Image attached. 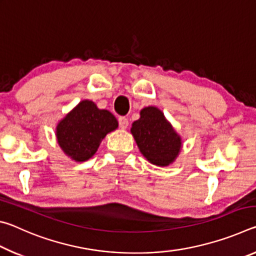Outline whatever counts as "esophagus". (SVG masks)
Returning <instances> with one entry per match:
<instances>
[{
	"mask_svg": "<svg viewBox=\"0 0 256 256\" xmlns=\"http://www.w3.org/2000/svg\"><path fill=\"white\" fill-rule=\"evenodd\" d=\"M118 124H120V128H126L128 126V120L125 118V116H120Z\"/></svg>",
	"mask_w": 256,
	"mask_h": 256,
	"instance_id": "esophagus-1",
	"label": "esophagus"
}]
</instances>
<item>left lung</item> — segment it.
I'll return each mask as SVG.
<instances>
[{"label": "left lung", "instance_id": "1", "mask_svg": "<svg viewBox=\"0 0 256 256\" xmlns=\"http://www.w3.org/2000/svg\"><path fill=\"white\" fill-rule=\"evenodd\" d=\"M140 115L131 128L138 149L151 164L168 166L180 152V138L158 108L146 107Z\"/></svg>", "mask_w": 256, "mask_h": 256}]
</instances>
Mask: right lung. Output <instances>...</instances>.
Returning a JSON list of instances; mask_svg holds the SVG:
<instances>
[{"instance_id":"right-lung-1","label":"right lung","mask_w":256,"mask_h":256,"mask_svg":"<svg viewBox=\"0 0 256 256\" xmlns=\"http://www.w3.org/2000/svg\"><path fill=\"white\" fill-rule=\"evenodd\" d=\"M110 112L98 110L96 104L84 100L62 120L56 128L58 144L68 157L84 162L96 152L108 132L118 128Z\"/></svg>"}]
</instances>
